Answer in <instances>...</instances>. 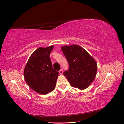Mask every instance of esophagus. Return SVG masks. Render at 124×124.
Here are the masks:
<instances>
[{
  "instance_id": "34e87169",
  "label": "esophagus",
  "mask_w": 124,
  "mask_h": 124,
  "mask_svg": "<svg viewBox=\"0 0 124 124\" xmlns=\"http://www.w3.org/2000/svg\"><path fill=\"white\" fill-rule=\"evenodd\" d=\"M63 69H61V70H59V73H60V74H61H61H63Z\"/></svg>"
}]
</instances>
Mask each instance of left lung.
<instances>
[{"mask_svg": "<svg viewBox=\"0 0 124 124\" xmlns=\"http://www.w3.org/2000/svg\"><path fill=\"white\" fill-rule=\"evenodd\" d=\"M69 69L63 73L70 84L79 89L89 87L94 80L97 72V64L87 51L77 45L61 47Z\"/></svg>", "mask_w": 124, "mask_h": 124, "instance_id": "1", "label": "left lung"}]
</instances>
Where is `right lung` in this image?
<instances>
[{
  "label": "right lung",
  "instance_id": "right-lung-1",
  "mask_svg": "<svg viewBox=\"0 0 124 124\" xmlns=\"http://www.w3.org/2000/svg\"><path fill=\"white\" fill-rule=\"evenodd\" d=\"M54 46L40 47L30 57L25 67L24 76L27 84L36 93L46 94L55 87L59 72L52 68L50 54Z\"/></svg>",
  "mask_w": 124,
  "mask_h": 124
}]
</instances>
